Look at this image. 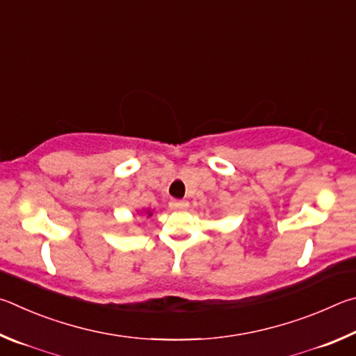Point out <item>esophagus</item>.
I'll list each match as a JSON object with an SVG mask.
<instances>
[{
	"mask_svg": "<svg viewBox=\"0 0 356 356\" xmlns=\"http://www.w3.org/2000/svg\"><path fill=\"white\" fill-rule=\"evenodd\" d=\"M170 208L175 209V211L186 209V208H188V202H184V200H172L170 202Z\"/></svg>",
	"mask_w": 356,
	"mask_h": 356,
	"instance_id": "34e87169",
	"label": "esophagus"
}]
</instances>
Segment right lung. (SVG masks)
Segmentation results:
<instances>
[{"mask_svg":"<svg viewBox=\"0 0 356 356\" xmlns=\"http://www.w3.org/2000/svg\"><path fill=\"white\" fill-rule=\"evenodd\" d=\"M147 214H148V217H149V216H152L153 213H152V211H147Z\"/></svg>","mask_w":356,"mask_h":356,"instance_id":"obj_1","label":"right lung"}]
</instances>
